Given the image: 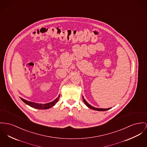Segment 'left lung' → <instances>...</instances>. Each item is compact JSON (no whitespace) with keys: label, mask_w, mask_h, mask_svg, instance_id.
<instances>
[{"label":"left lung","mask_w":147,"mask_h":147,"mask_svg":"<svg viewBox=\"0 0 147 147\" xmlns=\"http://www.w3.org/2000/svg\"><path fill=\"white\" fill-rule=\"evenodd\" d=\"M82 98H83V101H84V103L85 104V105H86L88 108H90V109H92V110H96V111H107V110H109V109H111V108H108V109H102V108H95V107H94L91 106V105H90V104H88V102L86 101V100L84 98V96H82Z\"/></svg>","instance_id":"1"}]
</instances>
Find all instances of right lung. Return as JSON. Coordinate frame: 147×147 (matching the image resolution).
<instances>
[{"label": "right lung", "instance_id": "1", "mask_svg": "<svg viewBox=\"0 0 147 147\" xmlns=\"http://www.w3.org/2000/svg\"><path fill=\"white\" fill-rule=\"evenodd\" d=\"M60 95H59V96L56 98L55 100H53L52 102H48L46 104H39V103H36L34 102H32V101H27L23 98H20V99L27 105H29L32 108H35V109H48L49 108H52V107H53L59 101V98Z\"/></svg>", "mask_w": 147, "mask_h": 147}]
</instances>
